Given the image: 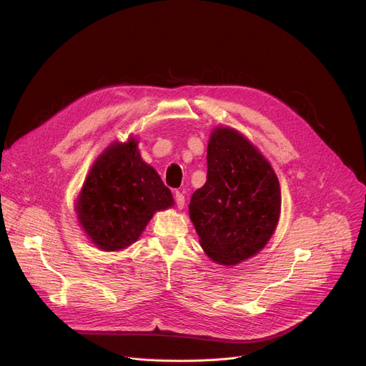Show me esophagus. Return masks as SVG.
Instances as JSON below:
<instances>
[{
  "label": "esophagus",
  "mask_w": 366,
  "mask_h": 366,
  "mask_svg": "<svg viewBox=\"0 0 366 366\" xmlns=\"http://www.w3.org/2000/svg\"><path fill=\"white\" fill-rule=\"evenodd\" d=\"M175 202L178 209H182L185 206V196L184 193H181V191H175Z\"/></svg>",
  "instance_id": "obj_1"
}]
</instances>
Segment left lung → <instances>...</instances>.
<instances>
[{"label": "left lung", "mask_w": 366, "mask_h": 366, "mask_svg": "<svg viewBox=\"0 0 366 366\" xmlns=\"http://www.w3.org/2000/svg\"><path fill=\"white\" fill-rule=\"evenodd\" d=\"M280 204L270 162L239 130L217 126L207 144V179L188 206L206 255L221 265L257 255L274 234Z\"/></svg>", "instance_id": "left-lung-1"}]
</instances>
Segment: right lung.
Returning a JSON list of instances; mask_svg holds the SVG:
<instances>
[{"label":"right lung","instance_id":"right-lung-1","mask_svg":"<svg viewBox=\"0 0 366 366\" xmlns=\"http://www.w3.org/2000/svg\"><path fill=\"white\" fill-rule=\"evenodd\" d=\"M137 137L111 142L94 160L74 203L76 221L104 252L137 242L159 210L175 204L159 173L141 157Z\"/></svg>","mask_w":366,"mask_h":366}]
</instances>
